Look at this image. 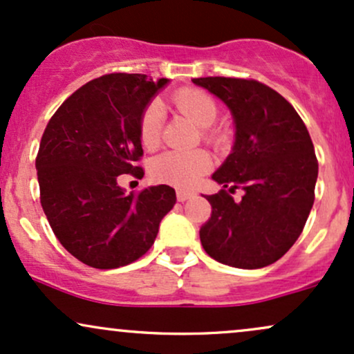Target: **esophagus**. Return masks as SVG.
<instances>
[{
  "label": "esophagus",
  "mask_w": 354,
  "mask_h": 354,
  "mask_svg": "<svg viewBox=\"0 0 354 354\" xmlns=\"http://www.w3.org/2000/svg\"><path fill=\"white\" fill-rule=\"evenodd\" d=\"M194 196V193L193 191H186V189H178L176 191V198H178V201H188V200H191V198Z\"/></svg>",
  "instance_id": "obj_1"
}]
</instances>
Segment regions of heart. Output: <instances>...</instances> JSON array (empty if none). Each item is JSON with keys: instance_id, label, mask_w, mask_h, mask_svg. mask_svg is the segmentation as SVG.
Wrapping results in <instances>:
<instances>
[{"instance_id": "obj_1", "label": "heart", "mask_w": 354, "mask_h": 354, "mask_svg": "<svg viewBox=\"0 0 354 354\" xmlns=\"http://www.w3.org/2000/svg\"><path fill=\"white\" fill-rule=\"evenodd\" d=\"M173 104L180 113L188 116L201 128V138L209 145L221 141V133L211 128L218 116V106L208 93L201 89L185 88L173 96ZM163 113L158 103H149L140 118V140L146 149H154L161 140ZM211 169V160L203 149L191 151H166L156 158L151 165L154 180L178 188H188L200 181L203 174Z\"/></svg>"}]
</instances>
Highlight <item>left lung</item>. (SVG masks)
<instances>
[{
    "label": "left lung",
    "instance_id": "8db88e82",
    "mask_svg": "<svg viewBox=\"0 0 354 354\" xmlns=\"http://www.w3.org/2000/svg\"><path fill=\"white\" fill-rule=\"evenodd\" d=\"M231 109L236 124L233 153L213 174L223 185L206 200L211 218L201 245L223 265L256 270L273 265L295 245L315 203L318 160L296 109L256 80L194 78ZM243 189L234 202L230 193Z\"/></svg>",
    "mask_w": 354,
    "mask_h": 354
}]
</instances>
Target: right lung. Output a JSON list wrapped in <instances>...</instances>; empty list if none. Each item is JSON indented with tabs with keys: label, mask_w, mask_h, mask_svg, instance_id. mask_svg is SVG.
<instances>
[{
	"label": "right lung",
	"mask_w": 354,
	"mask_h": 354,
	"mask_svg": "<svg viewBox=\"0 0 354 354\" xmlns=\"http://www.w3.org/2000/svg\"><path fill=\"white\" fill-rule=\"evenodd\" d=\"M166 83L128 73L100 76L48 121L36 156L39 201L55 236L84 265L113 270L136 261L176 203L168 185L129 194L118 185L120 174L143 178L140 118Z\"/></svg>",
	"instance_id": "1"
}]
</instances>
